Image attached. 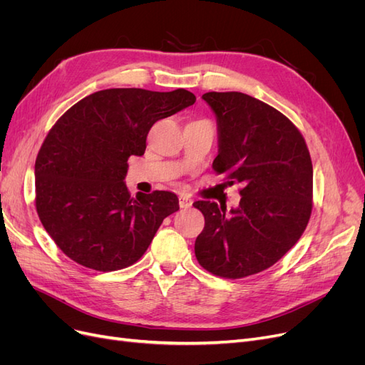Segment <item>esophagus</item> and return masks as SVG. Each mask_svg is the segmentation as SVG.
<instances>
[{
	"label": "esophagus",
	"instance_id": "obj_1",
	"mask_svg": "<svg viewBox=\"0 0 365 365\" xmlns=\"http://www.w3.org/2000/svg\"><path fill=\"white\" fill-rule=\"evenodd\" d=\"M192 204H193V201L187 195H181L180 196V207L181 208H190Z\"/></svg>",
	"mask_w": 365,
	"mask_h": 365
}]
</instances>
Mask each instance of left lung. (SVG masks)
<instances>
[{
    "instance_id": "left-lung-1",
    "label": "left lung",
    "mask_w": 365,
    "mask_h": 365,
    "mask_svg": "<svg viewBox=\"0 0 365 365\" xmlns=\"http://www.w3.org/2000/svg\"><path fill=\"white\" fill-rule=\"evenodd\" d=\"M217 121L216 173L242 189L237 208L196 201L205 225L195 256L219 277L268 269L288 252L312 213L314 170L302 132L277 109L244 93H205Z\"/></svg>"
}]
</instances>
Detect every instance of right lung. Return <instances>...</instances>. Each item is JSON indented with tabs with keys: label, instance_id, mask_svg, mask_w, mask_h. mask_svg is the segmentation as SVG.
Listing matches in <instances>:
<instances>
[{
	"label": "right lung",
	"instance_id": "add662e5",
	"mask_svg": "<svg viewBox=\"0 0 365 365\" xmlns=\"http://www.w3.org/2000/svg\"><path fill=\"white\" fill-rule=\"evenodd\" d=\"M196 102L193 93L111 88L86 96L50 129L35 163L36 212L65 256L96 271L134 264L178 196L132 197L128 160L141 157L155 121Z\"/></svg>",
	"mask_w": 365,
	"mask_h": 365
}]
</instances>
